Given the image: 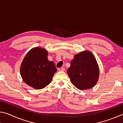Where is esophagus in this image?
<instances>
[{"instance_id": "34e87169", "label": "esophagus", "mask_w": 123, "mask_h": 123, "mask_svg": "<svg viewBox=\"0 0 123 123\" xmlns=\"http://www.w3.org/2000/svg\"><path fill=\"white\" fill-rule=\"evenodd\" d=\"M59 71H64V70H65V68L62 67L59 68Z\"/></svg>"}]
</instances>
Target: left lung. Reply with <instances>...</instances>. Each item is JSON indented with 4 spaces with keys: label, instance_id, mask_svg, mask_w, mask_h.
Wrapping results in <instances>:
<instances>
[{
    "label": "left lung",
    "instance_id": "obj_1",
    "mask_svg": "<svg viewBox=\"0 0 123 123\" xmlns=\"http://www.w3.org/2000/svg\"><path fill=\"white\" fill-rule=\"evenodd\" d=\"M67 73L77 88L80 90L90 89L99 80L98 64L90 51L85 50L75 55Z\"/></svg>",
    "mask_w": 123,
    "mask_h": 123
}]
</instances>
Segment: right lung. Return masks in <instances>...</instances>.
<instances>
[{
    "label": "right lung",
    "mask_w": 123,
    "mask_h": 123,
    "mask_svg": "<svg viewBox=\"0 0 123 123\" xmlns=\"http://www.w3.org/2000/svg\"><path fill=\"white\" fill-rule=\"evenodd\" d=\"M47 50L35 47L25 56L20 67V73L25 83L36 89L48 86L57 71L54 62L48 59Z\"/></svg>",
    "instance_id": "right-lung-1"
}]
</instances>
